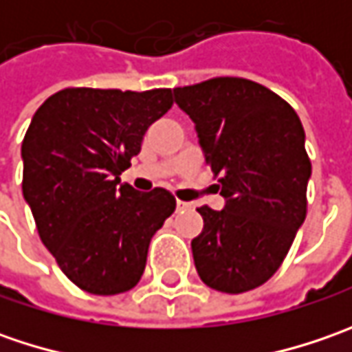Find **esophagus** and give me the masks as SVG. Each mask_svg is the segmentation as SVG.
<instances>
[{"label": "esophagus", "mask_w": 352, "mask_h": 352, "mask_svg": "<svg viewBox=\"0 0 352 352\" xmlns=\"http://www.w3.org/2000/svg\"><path fill=\"white\" fill-rule=\"evenodd\" d=\"M176 210H178V211L192 210V204H188V201H182V199H178V201H176Z\"/></svg>", "instance_id": "1"}]
</instances>
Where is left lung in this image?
Returning <instances> with one entry per match:
<instances>
[{
	"instance_id": "8db88e82",
	"label": "left lung",
	"mask_w": 352,
	"mask_h": 352,
	"mask_svg": "<svg viewBox=\"0 0 352 352\" xmlns=\"http://www.w3.org/2000/svg\"><path fill=\"white\" fill-rule=\"evenodd\" d=\"M174 96L196 123L225 197L221 211L197 208V274L223 294L254 290L284 263L307 213L311 160L302 121L290 103L247 78L219 76L174 88Z\"/></svg>"
}]
</instances>
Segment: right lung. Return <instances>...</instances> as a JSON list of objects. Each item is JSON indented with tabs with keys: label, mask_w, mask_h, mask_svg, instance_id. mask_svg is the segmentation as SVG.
Returning a JSON list of instances; mask_svg holds the SVG:
<instances>
[{
	"label": "right lung",
	"mask_w": 352,
	"mask_h": 352,
	"mask_svg": "<svg viewBox=\"0 0 352 352\" xmlns=\"http://www.w3.org/2000/svg\"><path fill=\"white\" fill-rule=\"evenodd\" d=\"M172 103L170 88H66L36 109L25 133L23 197L43 245L84 292L135 288L151 239L176 210L168 190L137 192L119 178Z\"/></svg>",
	"instance_id": "right-lung-1"
}]
</instances>
